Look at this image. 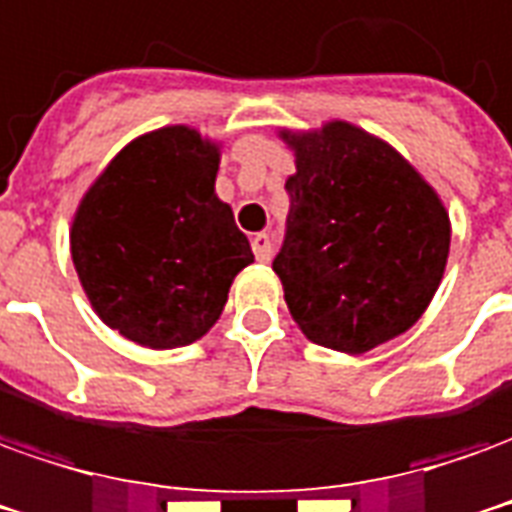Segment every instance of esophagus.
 Returning a JSON list of instances; mask_svg holds the SVG:
<instances>
[{
  "label": "esophagus",
  "instance_id": "esophagus-1",
  "mask_svg": "<svg viewBox=\"0 0 512 512\" xmlns=\"http://www.w3.org/2000/svg\"><path fill=\"white\" fill-rule=\"evenodd\" d=\"M252 252L260 263H268L271 260V238H268L266 232H257L252 235Z\"/></svg>",
  "mask_w": 512,
  "mask_h": 512
}]
</instances>
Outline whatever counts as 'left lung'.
Masks as SVG:
<instances>
[{"label":"left lung","mask_w":512,"mask_h":512,"mask_svg":"<svg viewBox=\"0 0 512 512\" xmlns=\"http://www.w3.org/2000/svg\"><path fill=\"white\" fill-rule=\"evenodd\" d=\"M296 157L274 274L307 341L363 355L407 332L443 280L452 224L430 182L349 121L280 130Z\"/></svg>","instance_id":"obj_1"}]
</instances>
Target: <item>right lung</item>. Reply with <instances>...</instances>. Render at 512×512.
<instances>
[{
    "instance_id": "1",
    "label": "right lung",
    "mask_w": 512,
    "mask_h": 512,
    "mask_svg": "<svg viewBox=\"0 0 512 512\" xmlns=\"http://www.w3.org/2000/svg\"><path fill=\"white\" fill-rule=\"evenodd\" d=\"M221 146L185 124L138 135L94 180L71 221V260L96 316L146 349L199 341L255 263L216 196Z\"/></svg>"
}]
</instances>
